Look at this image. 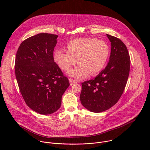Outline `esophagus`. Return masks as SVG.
Instances as JSON below:
<instances>
[{
    "mask_svg": "<svg viewBox=\"0 0 150 150\" xmlns=\"http://www.w3.org/2000/svg\"><path fill=\"white\" fill-rule=\"evenodd\" d=\"M69 83H70V85H72L75 84V83H77V81H75V80L73 79H71V78H69Z\"/></svg>",
    "mask_w": 150,
    "mask_h": 150,
    "instance_id": "esophagus-1",
    "label": "esophagus"
}]
</instances>
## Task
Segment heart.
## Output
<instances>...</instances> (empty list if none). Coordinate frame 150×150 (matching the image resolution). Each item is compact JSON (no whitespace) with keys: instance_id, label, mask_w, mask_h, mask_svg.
<instances>
[{"instance_id":"obj_1","label":"heart","mask_w":150,"mask_h":150,"mask_svg":"<svg viewBox=\"0 0 150 150\" xmlns=\"http://www.w3.org/2000/svg\"><path fill=\"white\" fill-rule=\"evenodd\" d=\"M68 51L56 49L53 53L54 61L63 71H68L78 60L79 65L70 74L76 78L88 75H95L104 67L109 59L110 49L103 40L96 38H79L67 44Z\"/></svg>"}]
</instances>
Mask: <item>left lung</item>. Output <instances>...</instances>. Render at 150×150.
I'll return each instance as SVG.
<instances>
[{
	"label": "left lung",
	"instance_id": "obj_1",
	"mask_svg": "<svg viewBox=\"0 0 150 150\" xmlns=\"http://www.w3.org/2000/svg\"><path fill=\"white\" fill-rule=\"evenodd\" d=\"M107 36L112 46L108 65L94 79L82 82L81 104L95 113L108 110L119 101L130 71V56L126 45L116 37Z\"/></svg>",
	"mask_w": 150,
	"mask_h": 150
}]
</instances>
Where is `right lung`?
Returning <instances> with one entry per match:
<instances>
[{
	"label": "right lung",
	"mask_w": 150,
	"mask_h": 150,
	"mask_svg": "<svg viewBox=\"0 0 150 150\" xmlns=\"http://www.w3.org/2000/svg\"><path fill=\"white\" fill-rule=\"evenodd\" d=\"M57 37L47 33L30 37L21 42L15 57L19 91L29 108L42 115L60 108L62 96L70 85L54 60Z\"/></svg>",
	"instance_id": "add662e5"
}]
</instances>
